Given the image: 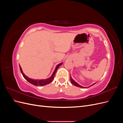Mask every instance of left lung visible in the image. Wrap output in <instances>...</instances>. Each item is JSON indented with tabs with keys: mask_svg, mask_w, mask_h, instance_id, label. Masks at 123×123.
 <instances>
[{
	"mask_svg": "<svg viewBox=\"0 0 123 123\" xmlns=\"http://www.w3.org/2000/svg\"><path fill=\"white\" fill-rule=\"evenodd\" d=\"M70 80H71V83L73 84V85H74V86H76V87H80V88H85V87H82V86H80V85H79V84H78L77 83H76L75 81H74L71 77H70ZM95 84H93V85H92L91 86H93V85H94ZM90 86V87H91Z\"/></svg>",
	"mask_w": 123,
	"mask_h": 123,
	"instance_id": "8db88e82",
	"label": "left lung"
}]
</instances>
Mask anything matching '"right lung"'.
Masks as SVG:
<instances>
[{"instance_id":"obj_1","label":"right lung","mask_w":123,"mask_h":123,"mask_svg":"<svg viewBox=\"0 0 123 123\" xmlns=\"http://www.w3.org/2000/svg\"><path fill=\"white\" fill-rule=\"evenodd\" d=\"M62 63H61V64H58L56 66V67L53 73L52 74V76L48 78V79L43 80H32V79H29V77H28L27 76H26L25 75V74L23 73V71H22L21 67L20 66H19V67H20V70L21 73L22 74H23V76H24V77L25 78V79L26 80H27L28 81H29L30 83H31V84L34 85V86H44V85H46L47 84H49L50 83H51L52 81V80H53L54 78V76H55L56 72L57 69L59 67V66H60L61 65H62Z\"/></svg>"}]
</instances>
